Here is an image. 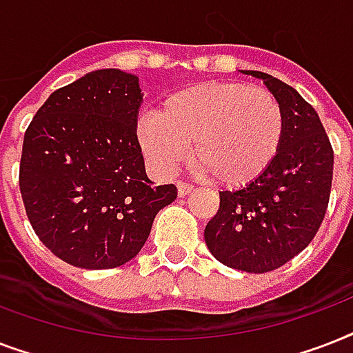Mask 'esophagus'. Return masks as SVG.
Segmentation results:
<instances>
[{
    "instance_id": "34e87169",
    "label": "esophagus",
    "mask_w": 353,
    "mask_h": 353,
    "mask_svg": "<svg viewBox=\"0 0 353 353\" xmlns=\"http://www.w3.org/2000/svg\"><path fill=\"white\" fill-rule=\"evenodd\" d=\"M192 190H194L192 185H188V183H183V181L177 183V194H179V196H187V194H190Z\"/></svg>"
}]
</instances>
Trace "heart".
<instances>
[{"mask_svg":"<svg viewBox=\"0 0 353 353\" xmlns=\"http://www.w3.org/2000/svg\"><path fill=\"white\" fill-rule=\"evenodd\" d=\"M284 137V112L262 85L210 82L172 93L159 113L137 122V141L150 165L170 176L192 155L209 179L243 187L268 170Z\"/></svg>","mask_w":353,"mask_h":353,"instance_id":"1","label":"heart"}]
</instances>
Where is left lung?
Wrapping results in <instances>:
<instances>
[{"label":"left lung","mask_w":353,"mask_h":353,"mask_svg":"<svg viewBox=\"0 0 353 353\" xmlns=\"http://www.w3.org/2000/svg\"><path fill=\"white\" fill-rule=\"evenodd\" d=\"M282 104L284 137L262 176L240 190L220 192V209L205 227L216 260L247 273L279 269L304 251L328 210L334 179V148L323 122L291 85L262 71Z\"/></svg>","instance_id":"left-lung-1"}]
</instances>
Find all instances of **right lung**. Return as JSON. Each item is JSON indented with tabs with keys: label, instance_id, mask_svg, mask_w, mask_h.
Returning <instances> with one entry per match:
<instances>
[{
	"label": "right lung",
	"instance_id": "add662e5",
	"mask_svg": "<svg viewBox=\"0 0 353 353\" xmlns=\"http://www.w3.org/2000/svg\"><path fill=\"white\" fill-rule=\"evenodd\" d=\"M135 74L88 73L36 112L23 137L19 190L36 236L63 262L113 269L148 240L176 185L152 187L137 141Z\"/></svg>",
	"mask_w": 353,
	"mask_h": 353
}]
</instances>
